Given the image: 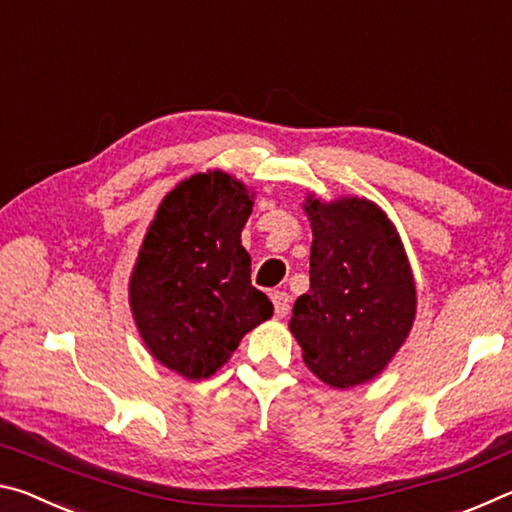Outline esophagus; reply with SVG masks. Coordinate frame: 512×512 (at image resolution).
Wrapping results in <instances>:
<instances>
[{"label":"esophagus","mask_w":512,"mask_h":512,"mask_svg":"<svg viewBox=\"0 0 512 512\" xmlns=\"http://www.w3.org/2000/svg\"><path fill=\"white\" fill-rule=\"evenodd\" d=\"M271 300H273V307H275V316L277 318H284L289 314V307H291V296L284 291H273L271 293Z\"/></svg>","instance_id":"34e87169"}]
</instances>
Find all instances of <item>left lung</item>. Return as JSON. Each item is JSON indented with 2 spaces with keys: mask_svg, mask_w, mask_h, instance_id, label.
Here are the masks:
<instances>
[{
  "mask_svg": "<svg viewBox=\"0 0 512 512\" xmlns=\"http://www.w3.org/2000/svg\"><path fill=\"white\" fill-rule=\"evenodd\" d=\"M309 291L293 305L289 329L318 379L352 388L375 379L409 336L415 282L391 219L366 198L323 203L307 196Z\"/></svg>",
  "mask_w": 512,
  "mask_h": 512,
  "instance_id": "1",
  "label": "left lung"
}]
</instances>
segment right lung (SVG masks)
Segmentation results:
<instances>
[{
    "mask_svg": "<svg viewBox=\"0 0 512 512\" xmlns=\"http://www.w3.org/2000/svg\"><path fill=\"white\" fill-rule=\"evenodd\" d=\"M250 212L253 194L230 173H194L162 198L144 235L128 302L146 350L185 379L214 375L273 316L241 246Z\"/></svg>",
    "mask_w": 512,
    "mask_h": 512,
    "instance_id": "right-lung-1",
    "label": "right lung"
}]
</instances>
